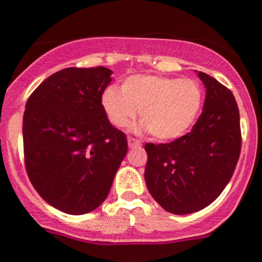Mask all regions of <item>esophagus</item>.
I'll return each instance as SVG.
<instances>
[{"label":"esophagus","mask_w":262,"mask_h":262,"mask_svg":"<svg viewBox=\"0 0 262 262\" xmlns=\"http://www.w3.org/2000/svg\"><path fill=\"white\" fill-rule=\"evenodd\" d=\"M127 143H128V147L129 148H140L142 147V143L139 142V140H136V139L134 138H128L127 139Z\"/></svg>","instance_id":"34e87169"}]
</instances>
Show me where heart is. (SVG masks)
Returning <instances> with one entry per match:
<instances>
[{
	"mask_svg": "<svg viewBox=\"0 0 262 262\" xmlns=\"http://www.w3.org/2000/svg\"><path fill=\"white\" fill-rule=\"evenodd\" d=\"M101 106L113 126L123 128L136 117L143 123L136 131L148 129L157 140L181 138L194 126L202 106V89L194 80L154 75H134L120 90L108 86L101 96Z\"/></svg>",
	"mask_w": 262,
	"mask_h": 262,
	"instance_id": "1",
	"label": "heart"
}]
</instances>
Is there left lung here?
Listing matches in <instances>:
<instances>
[{
	"instance_id": "left-lung-1",
	"label": "left lung",
	"mask_w": 262,
	"mask_h": 262,
	"mask_svg": "<svg viewBox=\"0 0 262 262\" xmlns=\"http://www.w3.org/2000/svg\"><path fill=\"white\" fill-rule=\"evenodd\" d=\"M203 111L189 134L172 143H147L144 178L154 200L165 211L191 214L205 209L230 182L240 156L237 103L230 89L203 72Z\"/></svg>"
}]
</instances>
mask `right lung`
Instances as JSON below:
<instances>
[{
  "label": "right lung",
  "instance_id": "1",
  "mask_svg": "<svg viewBox=\"0 0 262 262\" xmlns=\"http://www.w3.org/2000/svg\"><path fill=\"white\" fill-rule=\"evenodd\" d=\"M113 71L66 68L46 78L23 114L26 170L39 195L71 215L93 211L127 154V138L108 122L101 96Z\"/></svg>",
  "mask_w": 262,
  "mask_h": 262
}]
</instances>
